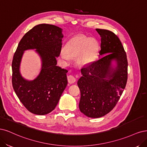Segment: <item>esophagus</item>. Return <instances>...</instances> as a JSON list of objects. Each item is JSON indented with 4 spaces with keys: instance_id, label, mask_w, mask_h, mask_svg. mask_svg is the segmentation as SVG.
I'll return each mask as SVG.
<instances>
[{
    "instance_id": "34e87169",
    "label": "esophagus",
    "mask_w": 147,
    "mask_h": 147,
    "mask_svg": "<svg viewBox=\"0 0 147 147\" xmlns=\"http://www.w3.org/2000/svg\"><path fill=\"white\" fill-rule=\"evenodd\" d=\"M67 78H68V81L69 84H73L76 81V78L73 75H68Z\"/></svg>"
}]
</instances>
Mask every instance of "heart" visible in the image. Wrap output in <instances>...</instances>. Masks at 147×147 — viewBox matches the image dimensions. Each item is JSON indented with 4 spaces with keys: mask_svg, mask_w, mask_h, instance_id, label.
<instances>
[{
    "mask_svg": "<svg viewBox=\"0 0 147 147\" xmlns=\"http://www.w3.org/2000/svg\"><path fill=\"white\" fill-rule=\"evenodd\" d=\"M98 51V44L96 40L84 35H78L71 38L65 48V53L61 54V57L67 60L68 57H74L78 55L80 64L86 65L95 60Z\"/></svg>",
    "mask_w": 147,
    "mask_h": 147,
    "instance_id": "heart-1",
    "label": "heart"
}]
</instances>
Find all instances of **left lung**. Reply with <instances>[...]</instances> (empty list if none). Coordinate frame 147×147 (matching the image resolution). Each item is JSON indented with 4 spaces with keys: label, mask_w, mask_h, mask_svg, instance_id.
Returning a JSON list of instances; mask_svg holds the SVG:
<instances>
[{
    "label": "left lung",
    "mask_w": 147,
    "mask_h": 147,
    "mask_svg": "<svg viewBox=\"0 0 147 147\" xmlns=\"http://www.w3.org/2000/svg\"><path fill=\"white\" fill-rule=\"evenodd\" d=\"M96 30L101 36L99 54L103 57L82 68V76L78 81L79 109L90 118L103 117L113 109L127 79V57L120 39L111 31ZM113 61L115 66H112Z\"/></svg>",
    "instance_id": "obj_1"
}]
</instances>
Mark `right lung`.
I'll return each mask as SVG.
<instances>
[{"instance_id":"obj_1","label":"right lung","mask_w":147,"mask_h":147,"mask_svg":"<svg viewBox=\"0 0 147 147\" xmlns=\"http://www.w3.org/2000/svg\"><path fill=\"white\" fill-rule=\"evenodd\" d=\"M62 29L41 24L32 28L20 41L12 61V85L17 96L29 112L46 115L53 111L67 86L68 70L57 66L62 45ZM36 49L42 60L39 76L32 81L24 78L20 64L24 51Z\"/></svg>"}]
</instances>
